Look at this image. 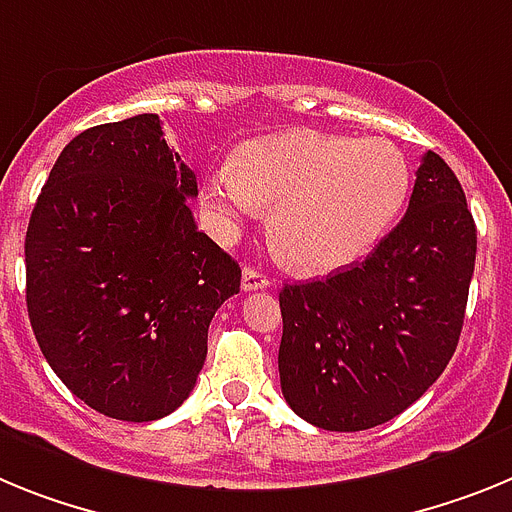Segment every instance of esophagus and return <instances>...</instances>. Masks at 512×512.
Returning a JSON list of instances; mask_svg holds the SVG:
<instances>
[{"label": "esophagus", "mask_w": 512, "mask_h": 512, "mask_svg": "<svg viewBox=\"0 0 512 512\" xmlns=\"http://www.w3.org/2000/svg\"><path fill=\"white\" fill-rule=\"evenodd\" d=\"M270 286V278L262 270L257 268H247L242 270V291H257V288H268Z\"/></svg>", "instance_id": "obj_1"}]
</instances>
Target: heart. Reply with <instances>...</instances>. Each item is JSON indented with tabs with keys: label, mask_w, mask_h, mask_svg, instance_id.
Masks as SVG:
<instances>
[{
	"label": "heart",
	"mask_w": 512,
	"mask_h": 512,
	"mask_svg": "<svg viewBox=\"0 0 512 512\" xmlns=\"http://www.w3.org/2000/svg\"><path fill=\"white\" fill-rule=\"evenodd\" d=\"M410 195V164L386 139L283 131L244 144L203 193L224 229L273 206L270 239L288 265L332 273L384 237Z\"/></svg>",
	"instance_id": "heart-1"
}]
</instances>
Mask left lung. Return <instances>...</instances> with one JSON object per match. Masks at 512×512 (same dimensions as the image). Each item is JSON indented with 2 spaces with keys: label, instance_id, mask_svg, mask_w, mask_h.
Instances as JSON below:
<instances>
[{
  "label": "left lung",
  "instance_id": "8db88e82",
  "mask_svg": "<svg viewBox=\"0 0 512 512\" xmlns=\"http://www.w3.org/2000/svg\"><path fill=\"white\" fill-rule=\"evenodd\" d=\"M477 226L453 170L422 157L404 219L371 255L281 291V389L335 433L376 428L425 394L464 327Z\"/></svg>",
  "mask_w": 512,
  "mask_h": 512
}]
</instances>
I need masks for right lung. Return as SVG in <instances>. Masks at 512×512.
<instances>
[{"label":"right lung","instance_id":"add662e5","mask_svg":"<svg viewBox=\"0 0 512 512\" xmlns=\"http://www.w3.org/2000/svg\"><path fill=\"white\" fill-rule=\"evenodd\" d=\"M198 182L159 115L64 146L25 234V301L48 366L100 415L149 422L193 391L242 270L198 231Z\"/></svg>","mask_w":512,"mask_h":512}]
</instances>
